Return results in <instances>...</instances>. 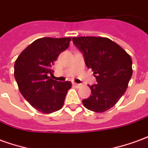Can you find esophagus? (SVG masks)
Segmentation results:
<instances>
[{"instance_id": "esophagus-1", "label": "esophagus", "mask_w": 148, "mask_h": 148, "mask_svg": "<svg viewBox=\"0 0 148 148\" xmlns=\"http://www.w3.org/2000/svg\"><path fill=\"white\" fill-rule=\"evenodd\" d=\"M73 86H75V87H77V88H79V87L81 86V85L80 84H77V83H75V82H73Z\"/></svg>"}]
</instances>
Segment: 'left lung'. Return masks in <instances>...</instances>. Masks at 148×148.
<instances>
[{"label": "left lung", "mask_w": 148, "mask_h": 148, "mask_svg": "<svg viewBox=\"0 0 148 148\" xmlns=\"http://www.w3.org/2000/svg\"><path fill=\"white\" fill-rule=\"evenodd\" d=\"M73 42L83 52L87 67L97 82L89 86L91 95L82 100L84 106L95 112L111 109L125 93L132 75L130 55L108 38L74 37Z\"/></svg>", "instance_id": "obj_1"}]
</instances>
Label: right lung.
<instances>
[{"instance_id":"right-lung-1","label":"right lung","mask_w":148,"mask_h":148,"mask_svg":"<svg viewBox=\"0 0 148 148\" xmlns=\"http://www.w3.org/2000/svg\"><path fill=\"white\" fill-rule=\"evenodd\" d=\"M71 41V37L40 38L27 46L15 62L14 76L20 92L42 113L61 109L71 88V82H61L49 76L53 75V65Z\"/></svg>"}]
</instances>
